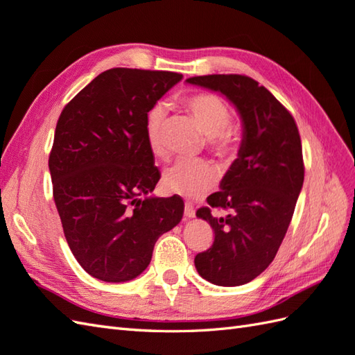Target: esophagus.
Listing matches in <instances>:
<instances>
[{"label": "esophagus", "mask_w": 355, "mask_h": 355, "mask_svg": "<svg viewBox=\"0 0 355 355\" xmlns=\"http://www.w3.org/2000/svg\"><path fill=\"white\" fill-rule=\"evenodd\" d=\"M184 216L187 219L195 218V209H193V205L191 202H186V205H184Z\"/></svg>", "instance_id": "esophagus-1"}]
</instances>
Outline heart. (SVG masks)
<instances>
[{
    "mask_svg": "<svg viewBox=\"0 0 355 355\" xmlns=\"http://www.w3.org/2000/svg\"><path fill=\"white\" fill-rule=\"evenodd\" d=\"M183 107L195 122L198 130L207 137L210 151L222 159H233L239 145L241 133L230 123L232 114L227 104L213 94H195L183 98ZM164 109L155 105L146 116V142L157 159L168 155L163 145ZM216 183V171L204 160H183L164 171L163 186L171 193L186 198H198L209 192Z\"/></svg>",
    "mask_w": 355,
    "mask_h": 355,
    "instance_id": "heart-1",
    "label": "heart"
}]
</instances>
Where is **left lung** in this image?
<instances>
[{"label":"left lung","mask_w":355,"mask_h":355,"mask_svg":"<svg viewBox=\"0 0 355 355\" xmlns=\"http://www.w3.org/2000/svg\"><path fill=\"white\" fill-rule=\"evenodd\" d=\"M187 83L220 92L241 114L243 137L237 159L207 198V220L215 241L196 254L195 268L216 286H242L259 277L286 236L304 183L302 146L289 110L265 86L246 76L213 73ZM211 208L225 209L216 217Z\"/></svg>","instance_id":"left-lung-1"}]
</instances>
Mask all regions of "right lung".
<instances>
[{"label": "right lung", "mask_w": 355, "mask_h": 355, "mask_svg": "<svg viewBox=\"0 0 355 355\" xmlns=\"http://www.w3.org/2000/svg\"><path fill=\"white\" fill-rule=\"evenodd\" d=\"M181 78L168 71H104L57 121L48 160L54 202L73 257L101 282L142 274L157 239L183 218L177 195L140 198L160 180L146 142L148 112Z\"/></svg>", "instance_id": "obj_1"}]
</instances>
